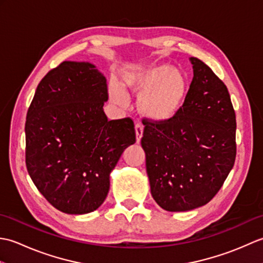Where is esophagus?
<instances>
[{"instance_id": "obj_1", "label": "esophagus", "mask_w": 263, "mask_h": 263, "mask_svg": "<svg viewBox=\"0 0 263 263\" xmlns=\"http://www.w3.org/2000/svg\"><path fill=\"white\" fill-rule=\"evenodd\" d=\"M142 135H143V127L141 124H137L136 125V137H137V142L139 143L141 140L142 138Z\"/></svg>"}]
</instances>
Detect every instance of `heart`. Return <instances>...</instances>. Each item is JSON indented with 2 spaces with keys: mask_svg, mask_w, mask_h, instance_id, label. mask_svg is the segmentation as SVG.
<instances>
[{
  "mask_svg": "<svg viewBox=\"0 0 263 263\" xmlns=\"http://www.w3.org/2000/svg\"><path fill=\"white\" fill-rule=\"evenodd\" d=\"M126 90L138 95L139 110L154 122H167L180 113L187 95V79L181 70L170 64H150L123 73ZM119 83L111 82L108 95L120 106L128 103L127 93Z\"/></svg>",
  "mask_w": 263,
  "mask_h": 263,
  "instance_id": "obj_1",
  "label": "heart"
}]
</instances>
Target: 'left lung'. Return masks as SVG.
Here are the masks:
<instances>
[{"label":"left lung","mask_w":263,"mask_h":263,"mask_svg":"<svg viewBox=\"0 0 263 263\" xmlns=\"http://www.w3.org/2000/svg\"><path fill=\"white\" fill-rule=\"evenodd\" d=\"M190 62L193 79L180 113L167 122L143 120L150 191L167 211L208 203L236 157V117L227 87L202 61Z\"/></svg>","instance_id":"8db88e82"}]
</instances>
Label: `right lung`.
<instances>
[{
  "instance_id": "right-lung-1",
  "label": "right lung",
  "mask_w": 263,
  "mask_h": 263,
  "mask_svg": "<svg viewBox=\"0 0 263 263\" xmlns=\"http://www.w3.org/2000/svg\"><path fill=\"white\" fill-rule=\"evenodd\" d=\"M107 83L89 62L65 61L43 78L26 120V165L38 191L58 210L98 209L109 175L136 142L131 119L108 121Z\"/></svg>"
}]
</instances>
